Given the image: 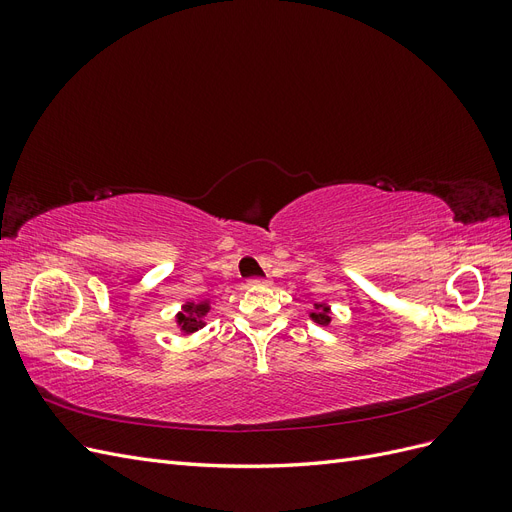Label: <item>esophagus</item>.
Instances as JSON below:
<instances>
[{"instance_id":"esophagus-1","label":"esophagus","mask_w":512,"mask_h":512,"mask_svg":"<svg viewBox=\"0 0 512 512\" xmlns=\"http://www.w3.org/2000/svg\"><path fill=\"white\" fill-rule=\"evenodd\" d=\"M271 280L267 277H252V280H247V286H269Z\"/></svg>"}]
</instances>
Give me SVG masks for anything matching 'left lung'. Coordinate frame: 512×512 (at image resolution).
Returning a JSON list of instances; mask_svg holds the SVG:
<instances>
[{"mask_svg":"<svg viewBox=\"0 0 512 512\" xmlns=\"http://www.w3.org/2000/svg\"><path fill=\"white\" fill-rule=\"evenodd\" d=\"M314 307L316 309H314L312 314H309V318H312L318 324H322V327H327V324L331 322V307L324 305V303H316Z\"/></svg>","mask_w":512,"mask_h":512,"instance_id":"obj_1","label":"left lung"}]
</instances>
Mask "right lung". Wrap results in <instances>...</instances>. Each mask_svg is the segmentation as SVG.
Masks as SVG:
<instances>
[{
    "mask_svg": "<svg viewBox=\"0 0 512 512\" xmlns=\"http://www.w3.org/2000/svg\"><path fill=\"white\" fill-rule=\"evenodd\" d=\"M211 309V305H209V301H198V303H185L183 307H181V312L177 314V324H179V329H181V333H194V331H198V329H203L205 327V316H207V312Z\"/></svg>",
    "mask_w": 512,
    "mask_h": 512,
    "instance_id": "add662e5",
    "label": "right lung"
}]
</instances>
